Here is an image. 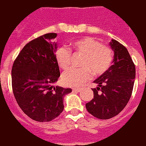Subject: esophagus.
<instances>
[{
	"mask_svg": "<svg viewBox=\"0 0 146 146\" xmlns=\"http://www.w3.org/2000/svg\"><path fill=\"white\" fill-rule=\"evenodd\" d=\"M81 90V88H73V92H80Z\"/></svg>",
	"mask_w": 146,
	"mask_h": 146,
	"instance_id": "1",
	"label": "esophagus"
}]
</instances>
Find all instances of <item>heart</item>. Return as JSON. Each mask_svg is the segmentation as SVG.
<instances>
[{
	"label": "heart",
	"mask_w": 146,
	"mask_h": 146,
	"mask_svg": "<svg viewBox=\"0 0 146 146\" xmlns=\"http://www.w3.org/2000/svg\"><path fill=\"white\" fill-rule=\"evenodd\" d=\"M71 49L84 55L81 69H70L62 75V81L67 86H79L94 75H102L111 66L113 51L109 46L102 45L92 37L80 39L71 44ZM54 58L58 66L67 70L70 66L71 52L66 48L61 47L54 53Z\"/></svg>",
	"instance_id": "heart-1"
}]
</instances>
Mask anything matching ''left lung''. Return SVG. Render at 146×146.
<instances>
[{"mask_svg":"<svg viewBox=\"0 0 146 146\" xmlns=\"http://www.w3.org/2000/svg\"><path fill=\"white\" fill-rule=\"evenodd\" d=\"M110 47L114 51L113 64L94 81V98L86 104L92 116L108 119L116 116L125 107L131 96L135 79V66L127 49L116 40Z\"/></svg>","mask_w":146,"mask_h":146,"instance_id":"8db88e82","label":"left lung"}]
</instances>
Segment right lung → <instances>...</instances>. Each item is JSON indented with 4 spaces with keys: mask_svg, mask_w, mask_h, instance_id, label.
<instances>
[{
    "mask_svg": "<svg viewBox=\"0 0 146 146\" xmlns=\"http://www.w3.org/2000/svg\"><path fill=\"white\" fill-rule=\"evenodd\" d=\"M54 33H46L24 46L11 69V85L15 100L30 118L49 122L63 111L64 96L72 92L54 84L60 76L54 58Z\"/></svg>",
    "mask_w": 146,
    "mask_h": 146,
    "instance_id": "right-lung-1",
    "label": "right lung"
}]
</instances>
